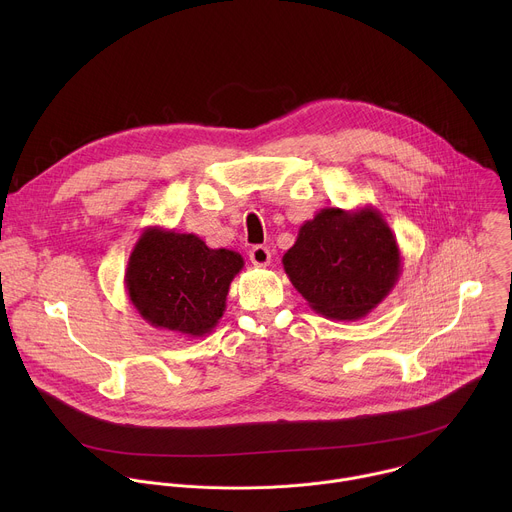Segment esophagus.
Masks as SVG:
<instances>
[{"instance_id":"1","label":"esophagus","mask_w":512,"mask_h":512,"mask_svg":"<svg viewBox=\"0 0 512 512\" xmlns=\"http://www.w3.org/2000/svg\"><path fill=\"white\" fill-rule=\"evenodd\" d=\"M249 259H251V263L257 265V267H265V265H269V261H271V251H269L267 247H263V245H255V247L249 251Z\"/></svg>"}]
</instances>
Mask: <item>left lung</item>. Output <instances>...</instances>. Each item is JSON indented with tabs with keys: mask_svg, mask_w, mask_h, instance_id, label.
Listing matches in <instances>:
<instances>
[{
	"mask_svg": "<svg viewBox=\"0 0 512 512\" xmlns=\"http://www.w3.org/2000/svg\"><path fill=\"white\" fill-rule=\"evenodd\" d=\"M281 261L316 314L344 322L375 310L403 269L397 239L373 206L318 210Z\"/></svg>",
	"mask_w": 512,
	"mask_h": 512,
	"instance_id": "1",
	"label": "left lung"
}]
</instances>
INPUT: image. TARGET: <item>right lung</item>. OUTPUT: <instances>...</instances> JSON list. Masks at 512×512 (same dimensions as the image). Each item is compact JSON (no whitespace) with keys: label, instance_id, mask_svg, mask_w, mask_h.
Masks as SVG:
<instances>
[{"label":"right lung","instance_id":"obj_1","mask_svg":"<svg viewBox=\"0 0 512 512\" xmlns=\"http://www.w3.org/2000/svg\"><path fill=\"white\" fill-rule=\"evenodd\" d=\"M243 265L237 251L210 249L198 235L145 227L127 261L125 289L154 328L200 338L223 318L231 281Z\"/></svg>","mask_w":512,"mask_h":512}]
</instances>
